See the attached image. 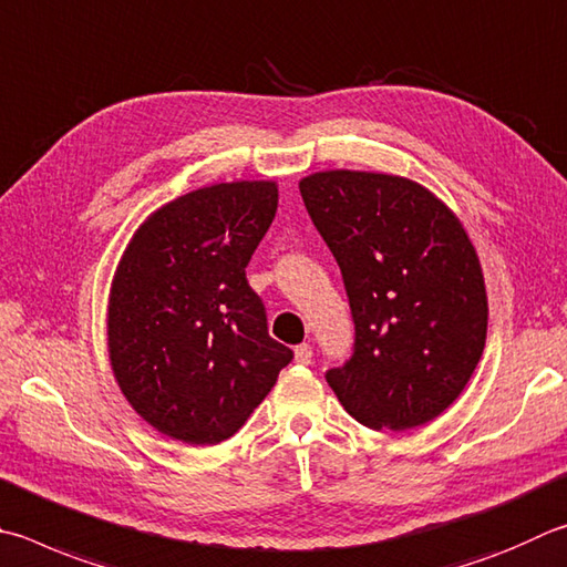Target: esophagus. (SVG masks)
I'll list each match as a JSON object with an SVG mask.
<instances>
[{
    "label": "esophagus",
    "mask_w": 567,
    "mask_h": 567,
    "mask_svg": "<svg viewBox=\"0 0 567 567\" xmlns=\"http://www.w3.org/2000/svg\"><path fill=\"white\" fill-rule=\"evenodd\" d=\"M295 362L297 364H312V347L310 344L295 347Z\"/></svg>",
    "instance_id": "1"
}]
</instances>
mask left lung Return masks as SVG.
I'll use <instances>...</instances> for the list:
<instances>
[{"mask_svg":"<svg viewBox=\"0 0 567 567\" xmlns=\"http://www.w3.org/2000/svg\"><path fill=\"white\" fill-rule=\"evenodd\" d=\"M300 193L342 270L357 332L327 384L369 429L429 424L486 347V282L466 228L426 185L391 173L319 171Z\"/></svg>","mask_w":567,"mask_h":567,"instance_id":"8db88e82","label":"left lung"}]
</instances>
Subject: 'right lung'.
<instances>
[{
	"label": "right lung",
	"instance_id": "right-lung-1",
	"mask_svg": "<svg viewBox=\"0 0 567 567\" xmlns=\"http://www.w3.org/2000/svg\"><path fill=\"white\" fill-rule=\"evenodd\" d=\"M277 198V181L205 185L153 210L121 255L106 307L111 372L163 436L230 439L290 364L245 277Z\"/></svg>",
	"mask_w": 567,
	"mask_h": 567
}]
</instances>
